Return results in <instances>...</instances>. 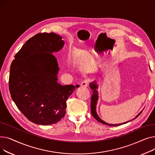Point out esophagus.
<instances>
[{
    "mask_svg": "<svg viewBox=\"0 0 155 155\" xmlns=\"http://www.w3.org/2000/svg\"><path fill=\"white\" fill-rule=\"evenodd\" d=\"M88 84V80L87 79H85V80H83L82 82H81V84H80V85L82 86V87H87Z\"/></svg>",
    "mask_w": 155,
    "mask_h": 155,
    "instance_id": "obj_1",
    "label": "esophagus"
}]
</instances>
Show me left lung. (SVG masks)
<instances>
[{
	"label": "left lung",
	"mask_w": 155,
	"mask_h": 155,
	"mask_svg": "<svg viewBox=\"0 0 155 155\" xmlns=\"http://www.w3.org/2000/svg\"><path fill=\"white\" fill-rule=\"evenodd\" d=\"M90 87L91 88L92 90V97H91V112H92V116H94V117L97 120H98L99 122H100V123L104 124H105V125H108V126H120V125H122L123 124H126L127 123H128V122L129 121H127V122H126V123H121V124H107L105 123V122H104V120H102L99 116L98 115H97V114L96 112V105H97V101H98V92H97V88H98V85L97 84V83L95 82H92L90 84ZM142 112V111L141 112H140L136 116V117L134 119H136V117H137L138 116H139L141 113ZM132 119V120H133Z\"/></svg>",
	"instance_id": "obj_1"
}]
</instances>
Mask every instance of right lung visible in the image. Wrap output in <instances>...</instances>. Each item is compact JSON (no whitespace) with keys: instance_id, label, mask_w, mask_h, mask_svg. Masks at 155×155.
<instances>
[{"instance_id":"right-lung-1","label":"right lung","mask_w":155,"mask_h":155,"mask_svg":"<svg viewBox=\"0 0 155 155\" xmlns=\"http://www.w3.org/2000/svg\"><path fill=\"white\" fill-rule=\"evenodd\" d=\"M63 45L61 36L54 32L38 33L27 41L11 63V97L32 123L45 126L58 123L64 116L67 100L79 87L57 82L60 68L53 53Z\"/></svg>"}]
</instances>
